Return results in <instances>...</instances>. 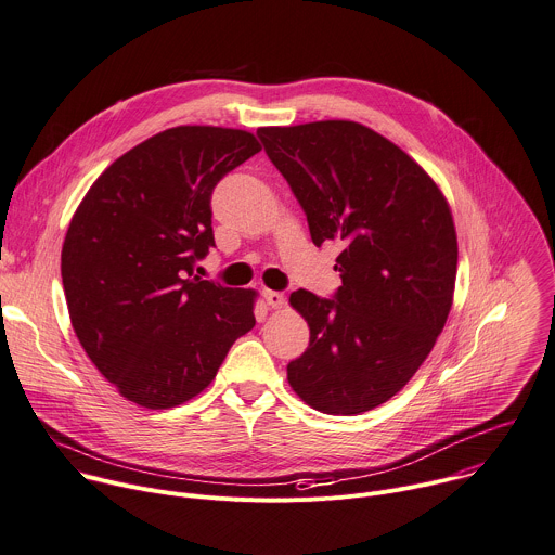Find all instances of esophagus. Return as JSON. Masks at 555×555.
Wrapping results in <instances>:
<instances>
[{"mask_svg":"<svg viewBox=\"0 0 555 555\" xmlns=\"http://www.w3.org/2000/svg\"><path fill=\"white\" fill-rule=\"evenodd\" d=\"M263 298L272 309H279L285 305V294L283 292H272V289H263Z\"/></svg>","mask_w":555,"mask_h":555,"instance_id":"obj_1","label":"esophagus"}]
</instances>
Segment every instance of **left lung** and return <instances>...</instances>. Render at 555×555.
<instances>
[{"label":"left lung","instance_id":"1","mask_svg":"<svg viewBox=\"0 0 555 555\" xmlns=\"http://www.w3.org/2000/svg\"><path fill=\"white\" fill-rule=\"evenodd\" d=\"M307 216L311 242H341V287L296 289L307 350L287 363L294 392L322 414L352 416L392 399L440 335L455 287L457 237L425 169L354 121L257 130Z\"/></svg>","mask_w":555,"mask_h":555}]
</instances>
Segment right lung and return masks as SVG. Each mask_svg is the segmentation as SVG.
Masks as SVG:
<instances>
[{
    "label": "right lung",
    "mask_w": 555,
    "mask_h": 555,
    "mask_svg": "<svg viewBox=\"0 0 555 555\" xmlns=\"http://www.w3.org/2000/svg\"><path fill=\"white\" fill-rule=\"evenodd\" d=\"M261 150L246 130L178 126L119 156L72 218L61 274L72 326L128 401L201 395L255 326L253 289L194 276L216 246V184Z\"/></svg>",
    "instance_id": "right-lung-1"
}]
</instances>
